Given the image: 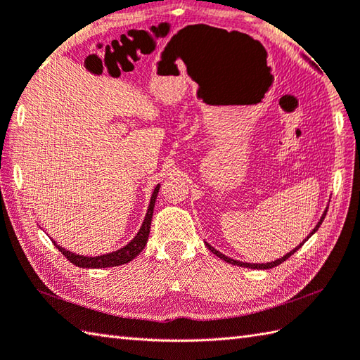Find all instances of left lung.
I'll return each instance as SVG.
<instances>
[{
	"mask_svg": "<svg viewBox=\"0 0 360 360\" xmlns=\"http://www.w3.org/2000/svg\"><path fill=\"white\" fill-rule=\"evenodd\" d=\"M302 58H304V59H307L306 58V56H302ZM309 60V59H307ZM309 62H311V60H309ZM312 65H314V63H312ZM326 212H328V206H326V209H325V212H323V215H321V218H320V220H319V223H316L315 224V228L311 231V234H309L306 238H304V240H302L298 246H297V248H293L290 252H287V255L285 256H283V257H281V259H276V260H274V262H266V264H248V262H240V260H236V259H231V257H228V256H224L223 255V252H220V251H217L215 248H214V246L212 245H209L207 242H206V246H207V248L210 250V251H212L214 252V255L215 256H218V257H220L221 260H224V262H228V264H232V265H237V266H245V269H252V270H269V269H273V266H276V265H281V264H283L284 262V260H287L288 257H290L292 255H295V252H297L300 248H301V246L302 245H304L307 240H309V238H311L314 234H315V232L316 231H319V228H320V224L323 223V220H325V217H326Z\"/></svg>",
	"mask_w": 360,
	"mask_h": 360,
	"instance_id": "obj_1",
	"label": "left lung"
}]
</instances>
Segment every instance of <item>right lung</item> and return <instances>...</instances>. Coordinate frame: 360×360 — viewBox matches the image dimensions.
<instances>
[{"instance_id":"1","label":"right lung","mask_w":360,"mask_h":360,"mask_svg":"<svg viewBox=\"0 0 360 360\" xmlns=\"http://www.w3.org/2000/svg\"><path fill=\"white\" fill-rule=\"evenodd\" d=\"M159 188H160V184H158L153 190L150 206H148L142 226H140L136 237H134L128 245H124L123 248L108 252V255L90 257V256L76 255V252H72V251H68L65 248H62V246H59L58 243L53 240L54 246L70 260V262H72L76 266H81V269H108V266H118V265L131 262L134 257H137L140 255V251L145 248V245L148 242V236H150V228H151L153 210H154V204H156Z\"/></svg>"}]
</instances>
